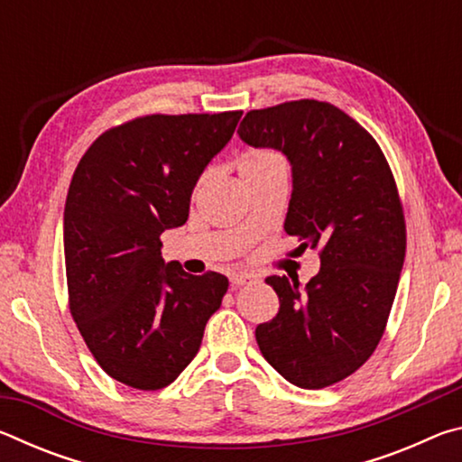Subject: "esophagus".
<instances>
[{
    "label": "esophagus",
    "mask_w": 462,
    "mask_h": 462,
    "mask_svg": "<svg viewBox=\"0 0 462 462\" xmlns=\"http://www.w3.org/2000/svg\"><path fill=\"white\" fill-rule=\"evenodd\" d=\"M253 281H256V277L253 275V273H246V271H238V273H232V275H230V285L232 287L253 283Z\"/></svg>",
    "instance_id": "obj_1"
}]
</instances>
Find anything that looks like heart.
<instances>
[{
    "mask_svg": "<svg viewBox=\"0 0 462 462\" xmlns=\"http://www.w3.org/2000/svg\"><path fill=\"white\" fill-rule=\"evenodd\" d=\"M275 161H279V156L271 151H250V152H245L240 156L238 169H240V173H245V171L259 169V167H264V165H269V162H275Z\"/></svg>",
    "mask_w": 462,
    "mask_h": 462,
    "instance_id": "heart-1",
    "label": "heart"
}]
</instances>
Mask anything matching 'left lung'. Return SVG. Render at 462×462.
<instances>
[{
	"instance_id": "obj_1",
	"label": "left lung",
	"mask_w": 462,
	"mask_h": 462,
	"mask_svg": "<svg viewBox=\"0 0 462 462\" xmlns=\"http://www.w3.org/2000/svg\"><path fill=\"white\" fill-rule=\"evenodd\" d=\"M238 136L285 154L293 187L285 232L300 250L322 248V267L306 287L267 277L279 311L256 326V344L289 383L328 387L373 355L393 306L405 259L393 175L369 132L326 101L253 109Z\"/></svg>"
}]
</instances>
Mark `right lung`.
<instances>
[{
	"mask_svg": "<svg viewBox=\"0 0 462 462\" xmlns=\"http://www.w3.org/2000/svg\"><path fill=\"white\" fill-rule=\"evenodd\" d=\"M242 112L146 116L107 130L75 169L62 217L77 328L124 385L167 387L198 355L228 279L162 259L161 234L189 217L191 193Z\"/></svg>",
	"mask_w": 462,
	"mask_h": 462,
	"instance_id": "add662e5",
	"label": "right lung"
}]
</instances>
